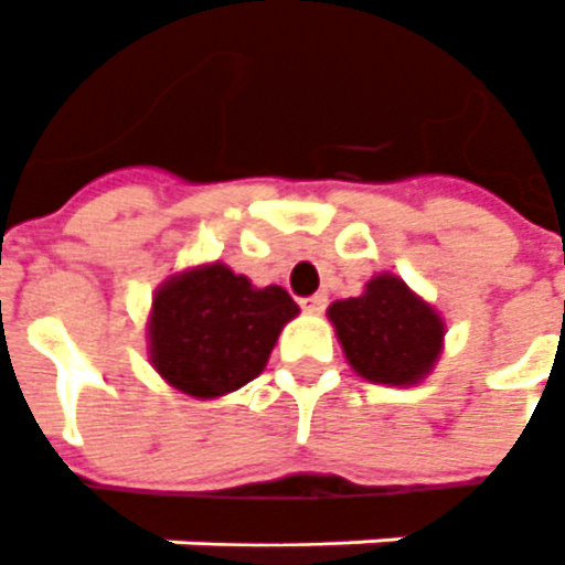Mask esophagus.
Listing matches in <instances>:
<instances>
[{"label": "esophagus", "instance_id": "esophagus-1", "mask_svg": "<svg viewBox=\"0 0 565 565\" xmlns=\"http://www.w3.org/2000/svg\"><path fill=\"white\" fill-rule=\"evenodd\" d=\"M328 298L326 295H310V298H301V310L303 313H322L326 310Z\"/></svg>", "mask_w": 565, "mask_h": 565}]
</instances>
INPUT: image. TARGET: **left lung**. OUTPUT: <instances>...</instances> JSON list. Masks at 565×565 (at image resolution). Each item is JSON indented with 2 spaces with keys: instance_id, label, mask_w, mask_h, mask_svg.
<instances>
[{
  "instance_id": "obj_1",
  "label": "left lung",
  "mask_w": 565,
  "mask_h": 565,
  "mask_svg": "<svg viewBox=\"0 0 565 565\" xmlns=\"http://www.w3.org/2000/svg\"><path fill=\"white\" fill-rule=\"evenodd\" d=\"M328 319L347 362L371 383L414 386L435 367L444 350L438 310L392 274L374 276L359 298L331 303Z\"/></svg>"
}]
</instances>
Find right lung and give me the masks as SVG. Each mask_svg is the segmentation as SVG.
<instances>
[{"label":"right lung","mask_w":565,"mask_h":565,"mask_svg":"<svg viewBox=\"0 0 565 565\" xmlns=\"http://www.w3.org/2000/svg\"><path fill=\"white\" fill-rule=\"evenodd\" d=\"M295 316L298 303L282 286L255 289L227 264H200L154 291L148 359L173 390L218 398L262 374Z\"/></svg>","instance_id":"add662e5"}]
</instances>
